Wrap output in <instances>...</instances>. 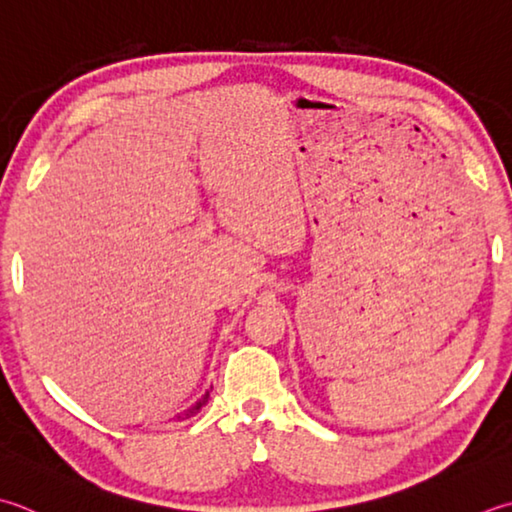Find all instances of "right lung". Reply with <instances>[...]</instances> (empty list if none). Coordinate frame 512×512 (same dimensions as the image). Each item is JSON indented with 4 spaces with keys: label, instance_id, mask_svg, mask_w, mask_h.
Returning a JSON list of instances; mask_svg holds the SVG:
<instances>
[{
    "label": "right lung",
    "instance_id": "obj_1",
    "mask_svg": "<svg viewBox=\"0 0 512 512\" xmlns=\"http://www.w3.org/2000/svg\"><path fill=\"white\" fill-rule=\"evenodd\" d=\"M210 390H213V386H210L208 390H206V395L202 397V399H197V402L193 404V406H190V408H186L184 410V413L182 415H177L175 419H188V417H193V415H197L199 413V410H202L206 404H208V399H210Z\"/></svg>",
    "mask_w": 512,
    "mask_h": 512
}]
</instances>
